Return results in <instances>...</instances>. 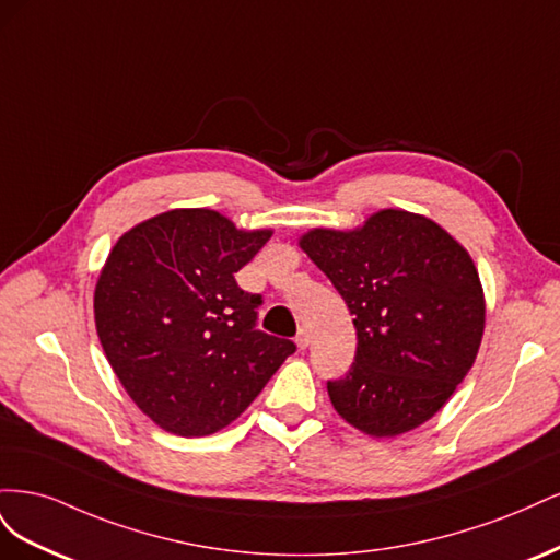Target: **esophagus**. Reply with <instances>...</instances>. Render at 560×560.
<instances>
[{
	"label": "esophagus",
	"mask_w": 560,
	"mask_h": 560,
	"mask_svg": "<svg viewBox=\"0 0 560 560\" xmlns=\"http://www.w3.org/2000/svg\"><path fill=\"white\" fill-rule=\"evenodd\" d=\"M308 346H311V334H308V329H301L296 334V348L299 350H306Z\"/></svg>",
	"instance_id": "1"
}]
</instances>
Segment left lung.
<instances>
[{"instance_id":"8db88e82","label":"left lung","mask_w":560,"mask_h":560,"mask_svg":"<svg viewBox=\"0 0 560 560\" xmlns=\"http://www.w3.org/2000/svg\"><path fill=\"white\" fill-rule=\"evenodd\" d=\"M299 247L348 303L358 352L327 393L374 439L428 422L477 360L486 296L469 252L425 214L385 208L360 226L308 229Z\"/></svg>"}]
</instances>
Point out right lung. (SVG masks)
Segmentation results:
<instances>
[{
    "label": "right lung",
    "mask_w": 560,
    "mask_h": 560,
    "mask_svg": "<svg viewBox=\"0 0 560 560\" xmlns=\"http://www.w3.org/2000/svg\"><path fill=\"white\" fill-rule=\"evenodd\" d=\"M270 235L217 210L175 208L112 247L93 294L97 338L128 397L161 430H224L296 350L254 329L261 296L233 278Z\"/></svg>",
    "instance_id": "right-lung-1"
}]
</instances>
